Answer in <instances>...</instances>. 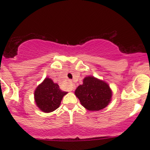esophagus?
<instances>
[{"instance_id":"obj_1","label":"esophagus","mask_w":150,"mask_h":150,"mask_svg":"<svg viewBox=\"0 0 150 150\" xmlns=\"http://www.w3.org/2000/svg\"><path fill=\"white\" fill-rule=\"evenodd\" d=\"M70 89H71V90H74V89H75V87L73 85V84H70Z\"/></svg>"}]
</instances>
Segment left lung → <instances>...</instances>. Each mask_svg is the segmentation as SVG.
<instances>
[{
    "instance_id": "1",
    "label": "left lung",
    "mask_w": 150,
    "mask_h": 150,
    "mask_svg": "<svg viewBox=\"0 0 150 150\" xmlns=\"http://www.w3.org/2000/svg\"><path fill=\"white\" fill-rule=\"evenodd\" d=\"M112 90L105 81L94 76H87L82 85L75 91L81 104L90 111H99L109 104L112 97Z\"/></svg>"
}]
</instances>
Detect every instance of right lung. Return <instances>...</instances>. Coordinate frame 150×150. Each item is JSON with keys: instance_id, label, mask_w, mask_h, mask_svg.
<instances>
[{"instance_id": "right-lung-1", "label": "right lung", "mask_w": 150, "mask_h": 150, "mask_svg": "<svg viewBox=\"0 0 150 150\" xmlns=\"http://www.w3.org/2000/svg\"><path fill=\"white\" fill-rule=\"evenodd\" d=\"M67 94L68 92L60 89L57 83L46 77L34 91V101L41 111L51 113L59 107L62 99Z\"/></svg>"}]
</instances>
